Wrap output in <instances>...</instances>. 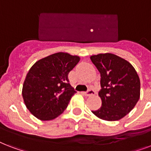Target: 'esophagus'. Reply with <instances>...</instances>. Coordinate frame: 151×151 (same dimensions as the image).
I'll return each mask as SVG.
<instances>
[{
  "label": "esophagus",
  "mask_w": 151,
  "mask_h": 151,
  "mask_svg": "<svg viewBox=\"0 0 151 151\" xmlns=\"http://www.w3.org/2000/svg\"><path fill=\"white\" fill-rule=\"evenodd\" d=\"M83 94H85V96H92V95L95 94V91L93 89H89L88 90L87 92H83Z\"/></svg>",
  "instance_id": "34e87169"
}]
</instances>
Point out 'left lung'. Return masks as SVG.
<instances>
[{
	"mask_svg": "<svg viewBox=\"0 0 151 151\" xmlns=\"http://www.w3.org/2000/svg\"><path fill=\"white\" fill-rule=\"evenodd\" d=\"M90 59L100 73L102 100L100 108L92 112L105 121L122 119L140 96V81L136 70L127 60L111 53L95 55Z\"/></svg>",
	"mask_w": 151,
	"mask_h": 151,
	"instance_id": "left-lung-1",
	"label": "left lung"
}]
</instances>
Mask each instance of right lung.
Instances as JSON below:
<instances>
[{
    "label": "right lung",
    "mask_w": 151,
    "mask_h": 151,
    "mask_svg": "<svg viewBox=\"0 0 151 151\" xmlns=\"http://www.w3.org/2000/svg\"><path fill=\"white\" fill-rule=\"evenodd\" d=\"M80 57L58 52L40 59L32 66L22 85L25 105L41 121H50L61 114L75 94L68 73Z\"/></svg>",
    "instance_id": "obj_1"
}]
</instances>
